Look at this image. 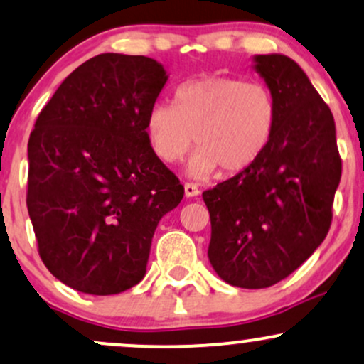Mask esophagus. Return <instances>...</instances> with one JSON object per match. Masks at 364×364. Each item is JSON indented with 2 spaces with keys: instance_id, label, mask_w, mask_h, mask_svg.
<instances>
[{
  "instance_id": "obj_1",
  "label": "esophagus",
  "mask_w": 364,
  "mask_h": 364,
  "mask_svg": "<svg viewBox=\"0 0 364 364\" xmlns=\"http://www.w3.org/2000/svg\"><path fill=\"white\" fill-rule=\"evenodd\" d=\"M200 190L198 186L193 185V183H185V195L186 198H193V196H198Z\"/></svg>"
}]
</instances>
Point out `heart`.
Masks as SVG:
<instances>
[{
	"mask_svg": "<svg viewBox=\"0 0 364 364\" xmlns=\"http://www.w3.org/2000/svg\"><path fill=\"white\" fill-rule=\"evenodd\" d=\"M277 115L273 91L262 82L207 76L179 85L174 105H152L146 134L166 164L179 163L196 140L186 174L205 179L220 168L224 174L251 168L273 137Z\"/></svg>",
	"mask_w": 364,
	"mask_h": 364,
	"instance_id": "heart-1",
	"label": "heart"
}]
</instances>
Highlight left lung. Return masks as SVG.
<instances>
[{
	"mask_svg": "<svg viewBox=\"0 0 364 364\" xmlns=\"http://www.w3.org/2000/svg\"><path fill=\"white\" fill-rule=\"evenodd\" d=\"M252 63L277 100L273 137L251 168L203 191V201L215 273L232 287L268 288L326 239L343 166L334 117L304 69L283 54Z\"/></svg>",
	"mask_w": 364,
	"mask_h": 364,
	"instance_id": "left-lung-1",
	"label": "left lung"
}]
</instances>
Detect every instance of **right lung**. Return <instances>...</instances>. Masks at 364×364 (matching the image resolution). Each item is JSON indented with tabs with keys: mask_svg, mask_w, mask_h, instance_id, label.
I'll return each instance as SVG.
<instances>
[{
	"mask_svg": "<svg viewBox=\"0 0 364 364\" xmlns=\"http://www.w3.org/2000/svg\"><path fill=\"white\" fill-rule=\"evenodd\" d=\"M168 77L151 57L100 54L60 82L35 122L28 215L43 264L74 290L135 287L157 224L185 195L146 134Z\"/></svg>",
	"mask_w": 364,
	"mask_h": 364,
	"instance_id": "1",
	"label": "right lung"
}]
</instances>
